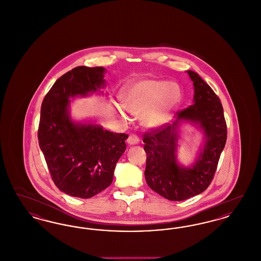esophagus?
Returning a JSON list of instances; mask_svg holds the SVG:
<instances>
[{
    "instance_id": "34e87169",
    "label": "esophagus",
    "mask_w": 261,
    "mask_h": 261,
    "mask_svg": "<svg viewBox=\"0 0 261 261\" xmlns=\"http://www.w3.org/2000/svg\"><path fill=\"white\" fill-rule=\"evenodd\" d=\"M139 138L136 136V135H134V134H132V135H130V136L128 137V139H127V143L130 145V146H133V145H137L138 143H139Z\"/></svg>"
}]
</instances>
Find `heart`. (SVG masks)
I'll return each mask as SVG.
<instances>
[{
	"instance_id": "b5f03b06",
	"label": "heart",
	"mask_w": 261,
	"mask_h": 261,
	"mask_svg": "<svg viewBox=\"0 0 261 261\" xmlns=\"http://www.w3.org/2000/svg\"><path fill=\"white\" fill-rule=\"evenodd\" d=\"M121 106L126 112L141 116L142 124L153 129L167 123L171 113L181 99V90L176 83L164 80L144 79L132 82L120 95ZM123 119L127 115L119 110Z\"/></svg>"
}]
</instances>
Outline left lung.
<instances>
[{
	"mask_svg": "<svg viewBox=\"0 0 261 261\" xmlns=\"http://www.w3.org/2000/svg\"><path fill=\"white\" fill-rule=\"evenodd\" d=\"M194 85V105L176 112L173 124L144 134L147 153L145 178L149 188L169 200H185L207 189L217 168L227 139V125L221 101L197 72L187 71ZM196 124L203 131L205 143L191 167L176 161L178 125Z\"/></svg>",
	"mask_w": 261,
	"mask_h": 261,
	"instance_id": "left-lung-1",
	"label": "left lung"
}]
</instances>
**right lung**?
I'll list each match as a JSON object with an SVG mask.
<instances>
[{"instance_id": "1", "label": "right lung", "mask_w": 261, "mask_h": 261, "mask_svg": "<svg viewBox=\"0 0 261 261\" xmlns=\"http://www.w3.org/2000/svg\"><path fill=\"white\" fill-rule=\"evenodd\" d=\"M101 66H77L59 78L41 107L38 140L54 183L62 192L89 199L112 184L116 162L126 149L124 133L72 120L70 98L106 87Z\"/></svg>"}]
</instances>
